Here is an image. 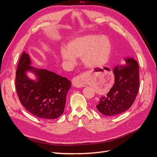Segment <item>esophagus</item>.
I'll return each instance as SVG.
<instances>
[{
    "label": "esophagus",
    "mask_w": 157,
    "mask_h": 157,
    "mask_svg": "<svg viewBox=\"0 0 157 157\" xmlns=\"http://www.w3.org/2000/svg\"><path fill=\"white\" fill-rule=\"evenodd\" d=\"M72 84L76 88H82L85 86L84 81L82 80V75L78 76V77L74 78L72 81Z\"/></svg>",
    "instance_id": "esophagus-1"
}]
</instances>
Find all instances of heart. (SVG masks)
<instances>
[{"mask_svg":"<svg viewBox=\"0 0 157 157\" xmlns=\"http://www.w3.org/2000/svg\"><path fill=\"white\" fill-rule=\"evenodd\" d=\"M111 44L105 36L96 35L77 38L69 42L67 48H61L60 56L69 65L75 64L76 58H81L88 68H95L105 64L109 59Z\"/></svg>","mask_w":157,"mask_h":157,"instance_id":"1","label":"heart"}]
</instances>
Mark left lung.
Instances as JSON below:
<instances>
[{"mask_svg": "<svg viewBox=\"0 0 157 157\" xmlns=\"http://www.w3.org/2000/svg\"><path fill=\"white\" fill-rule=\"evenodd\" d=\"M125 64L114 68L115 83L97 103L98 110L106 116H115L128 110L134 102L140 85L138 63L126 58Z\"/></svg>", "mask_w": 157, "mask_h": 157, "instance_id": "1", "label": "left lung"}]
</instances>
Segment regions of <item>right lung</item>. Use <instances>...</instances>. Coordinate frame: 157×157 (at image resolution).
Here are the masks:
<instances>
[{
	"label": "right lung",
	"mask_w": 157,
	"mask_h": 157,
	"mask_svg": "<svg viewBox=\"0 0 157 157\" xmlns=\"http://www.w3.org/2000/svg\"><path fill=\"white\" fill-rule=\"evenodd\" d=\"M31 64L29 54L23 52L16 73L19 99L28 111L37 117L44 119L59 117L64 111L71 82L52 71L36 69ZM27 71L36 75L35 81L28 78L26 75Z\"/></svg>",
	"instance_id": "add662e5"
}]
</instances>
